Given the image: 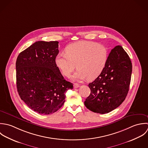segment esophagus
Here are the masks:
<instances>
[{"instance_id": "1", "label": "esophagus", "mask_w": 148, "mask_h": 148, "mask_svg": "<svg viewBox=\"0 0 148 148\" xmlns=\"http://www.w3.org/2000/svg\"><path fill=\"white\" fill-rule=\"evenodd\" d=\"M79 85L78 84H74V88L77 89V88H79Z\"/></svg>"}]
</instances>
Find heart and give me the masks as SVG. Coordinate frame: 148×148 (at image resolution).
I'll return each mask as SVG.
<instances>
[{
  "label": "heart",
  "mask_w": 148,
  "mask_h": 148,
  "mask_svg": "<svg viewBox=\"0 0 148 148\" xmlns=\"http://www.w3.org/2000/svg\"><path fill=\"white\" fill-rule=\"evenodd\" d=\"M66 54H59L56 58L57 66L64 75L69 77L76 67L74 80L86 78L92 80L103 70L108 60V48L103 45L92 41H81L68 45Z\"/></svg>",
  "instance_id": "1"
}]
</instances>
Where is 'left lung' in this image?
Here are the masks:
<instances>
[{
  "label": "left lung",
  "mask_w": 148,
  "mask_h": 148,
  "mask_svg": "<svg viewBox=\"0 0 148 148\" xmlns=\"http://www.w3.org/2000/svg\"><path fill=\"white\" fill-rule=\"evenodd\" d=\"M132 72L130 59L121 46L111 50L105 67L89 87L91 92L84 102L90 110L105 114L123 102L128 93Z\"/></svg>",
  "instance_id": "obj_1"
}]
</instances>
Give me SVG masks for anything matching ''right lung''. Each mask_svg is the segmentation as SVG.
<instances>
[{
	"mask_svg": "<svg viewBox=\"0 0 148 148\" xmlns=\"http://www.w3.org/2000/svg\"><path fill=\"white\" fill-rule=\"evenodd\" d=\"M58 41H38L22 51L16 62V87L22 100L43 115L56 112L65 101V93L73 89L56 63Z\"/></svg>",
	"mask_w": 148,
	"mask_h": 148,
	"instance_id": "add662e5",
	"label": "right lung"
}]
</instances>
